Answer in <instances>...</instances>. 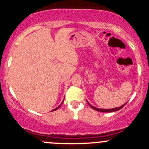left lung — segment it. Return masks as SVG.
<instances>
[{"label": "left lung", "mask_w": 149, "mask_h": 149, "mask_svg": "<svg viewBox=\"0 0 149 149\" xmlns=\"http://www.w3.org/2000/svg\"><path fill=\"white\" fill-rule=\"evenodd\" d=\"M87 103L88 104V105H89V106L91 107L92 109H94V110H96V111H98V112H115V111L120 110L121 108H123V107L126 104V103L127 102H126L125 104H124L121 105L120 107H115V108H112V109H100V108H97V107H95L92 106V105L90 104L88 102H87Z\"/></svg>", "instance_id": "obj_1"}]
</instances>
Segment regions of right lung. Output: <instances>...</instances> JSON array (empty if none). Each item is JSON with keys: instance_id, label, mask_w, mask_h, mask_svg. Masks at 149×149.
<instances>
[{"instance_id": "obj_1", "label": "right lung", "mask_w": 149, "mask_h": 149, "mask_svg": "<svg viewBox=\"0 0 149 149\" xmlns=\"http://www.w3.org/2000/svg\"><path fill=\"white\" fill-rule=\"evenodd\" d=\"M63 101H64V100H63L62 103H61V104H60V105H59V106H58V107H56V108H55V109H52V111H55V110H56V109H58V108H59V107H61V105H62V104H63Z\"/></svg>"}]
</instances>
